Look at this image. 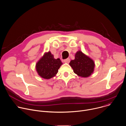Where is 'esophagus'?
I'll use <instances>...</instances> for the list:
<instances>
[{"label": "esophagus", "mask_w": 126, "mask_h": 126, "mask_svg": "<svg viewBox=\"0 0 126 126\" xmlns=\"http://www.w3.org/2000/svg\"><path fill=\"white\" fill-rule=\"evenodd\" d=\"M64 62L66 63H69V62H70V59L69 58H67L66 59H65L64 60Z\"/></svg>", "instance_id": "34e87169"}]
</instances>
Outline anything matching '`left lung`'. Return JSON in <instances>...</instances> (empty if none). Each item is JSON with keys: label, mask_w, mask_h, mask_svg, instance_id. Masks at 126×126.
<instances>
[{"label": "left lung", "mask_w": 126, "mask_h": 126, "mask_svg": "<svg viewBox=\"0 0 126 126\" xmlns=\"http://www.w3.org/2000/svg\"><path fill=\"white\" fill-rule=\"evenodd\" d=\"M69 64L74 72L82 78L90 77L94 73L95 67L94 61L80 50L76 53L75 59L71 60Z\"/></svg>", "instance_id": "left-lung-1"}]
</instances>
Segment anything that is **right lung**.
<instances>
[{
  "instance_id": "right-lung-1",
  "label": "right lung",
  "mask_w": 126,
  "mask_h": 126,
  "mask_svg": "<svg viewBox=\"0 0 126 126\" xmlns=\"http://www.w3.org/2000/svg\"><path fill=\"white\" fill-rule=\"evenodd\" d=\"M63 64L59 58L55 59L50 51L45 53L37 61L35 69L38 75L45 79H50L56 76Z\"/></svg>"
}]
</instances>
